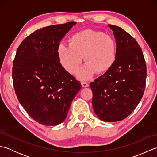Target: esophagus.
<instances>
[{
	"label": "esophagus",
	"instance_id": "esophagus-1",
	"mask_svg": "<svg viewBox=\"0 0 157 157\" xmlns=\"http://www.w3.org/2000/svg\"><path fill=\"white\" fill-rule=\"evenodd\" d=\"M81 84H82V87H84V88H87V87H88V86H89V84H88L87 82H82L81 83Z\"/></svg>",
	"mask_w": 157,
	"mask_h": 157
}]
</instances>
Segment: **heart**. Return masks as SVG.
<instances>
[{"instance_id":"b5f03b06","label":"heart","mask_w":157,"mask_h":157,"mask_svg":"<svg viewBox=\"0 0 157 157\" xmlns=\"http://www.w3.org/2000/svg\"><path fill=\"white\" fill-rule=\"evenodd\" d=\"M60 63L67 71L74 74L82 62L86 65L78 70L77 75L81 79L91 78L109 71L117 60V44L111 36L102 32L86 29L73 34L69 45L60 44L57 48Z\"/></svg>"}]
</instances>
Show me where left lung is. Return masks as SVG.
<instances>
[{"label": "left lung", "mask_w": 157, "mask_h": 157, "mask_svg": "<svg viewBox=\"0 0 157 157\" xmlns=\"http://www.w3.org/2000/svg\"><path fill=\"white\" fill-rule=\"evenodd\" d=\"M109 26L116 40V62L109 71L90 83V88L96 115L104 121L115 122L131 114L142 99L146 66L136 40L118 26Z\"/></svg>", "instance_id": "obj_1"}]
</instances>
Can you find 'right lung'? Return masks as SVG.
Returning <instances> with one entry per match:
<instances>
[{"label": "right lung", "mask_w": 157, "mask_h": 157, "mask_svg": "<svg viewBox=\"0 0 157 157\" xmlns=\"http://www.w3.org/2000/svg\"><path fill=\"white\" fill-rule=\"evenodd\" d=\"M75 22L52 25L29 34L20 44L13 63V82L18 101L31 117L56 125L67 115L82 86L63 67L57 48Z\"/></svg>", "instance_id": "right-lung-1"}]
</instances>
